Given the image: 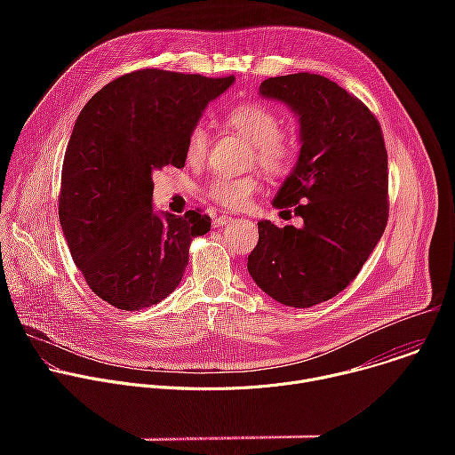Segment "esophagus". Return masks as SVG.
<instances>
[{
  "label": "esophagus",
  "instance_id": "1",
  "mask_svg": "<svg viewBox=\"0 0 455 455\" xmlns=\"http://www.w3.org/2000/svg\"><path fill=\"white\" fill-rule=\"evenodd\" d=\"M232 221V218L230 216H216L214 220H212V225L218 228V227H223V225H228Z\"/></svg>",
  "mask_w": 455,
  "mask_h": 455
}]
</instances>
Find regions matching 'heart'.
I'll use <instances>...</instances> for the list:
<instances>
[{
  "instance_id": "1",
  "label": "heart",
  "mask_w": 455,
  "mask_h": 455,
  "mask_svg": "<svg viewBox=\"0 0 455 455\" xmlns=\"http://www.w3.org/2000/svg\"><path fill=\"white\" fill-rule=\"evenodd\" d=\"M228 124L251 144V160L270 176H284L291 171L299 144L293 135L281 132V116L261 102H244L230 109ZM209 148V133L202 124L194 125L185 142V156L188 162L198 164L205 158ZM259 188V180L253 176H216L205 188L207 196L225 207H244L253 192Z\"/></svg>"
}]
</instances>
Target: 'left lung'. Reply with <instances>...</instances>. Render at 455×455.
Instances as JSON below:
<instances>
[{
  "mask_svg": "<svg viewBox=\"0 0 455 455\" xmlns=\"http://www.w3.org/2000/svg\"><path fill=\"white\" fill-rule=\"evenodd\" d=\"M259 93L299 116L300 155L272 204L293 209L304 225L259 221L248 272L277 302L309 307L349 286L385 230L388 171L381 127L360 99L316 74L270 77Z\"/></svg>",
  "mask_w": 455,
  "mask_h": 455,
  "instance_id": "obj_1",
  "label": "left lung"
}]
</instances>
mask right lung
I'll list each match as a JSON object with an SVG mask.
<instances>
[{
	"label": "right lung",
	"instance_id": "obj_1",
	"mask_svg": "<svg viewBox=\"0 0 455 455\" xmlns=\"http://www.w3.org/2000/svg\"><path fill=\"white\" fill-rule=\"evenodd\" d=\"M156 68L125 74L83 108L60 174L59 221L74 263L108 304L137 311L164 300L188 265L200 209L153 211V172L185 165V142L211 100L234 84Z\"/></svg>",
	"mask_w": 455,
	"mask_h": 455
}]
</instances>
